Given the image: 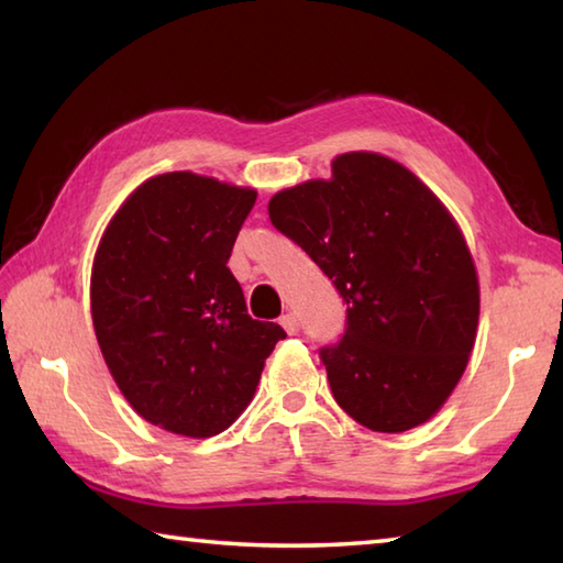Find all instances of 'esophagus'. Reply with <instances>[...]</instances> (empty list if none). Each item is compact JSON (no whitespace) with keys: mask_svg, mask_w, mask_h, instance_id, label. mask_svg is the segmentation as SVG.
Segmentation results:
<instances>
[{"mask_svg":"<svg viewBox=\"0 0 563 563\" xmlns=\"http://www.w3.org/2000/svg\"><path fill=\"white\" fill-rule=\"evenodd\" d=\"M280 324H283V329L290 333V336H295L297 331H300V319H297L292 312H288V314H283L280 317Z\"/></svg>","mask_w":563,"mask_h":563,"instance_id":"obj_1","label":"esophagus"}]
</instances>
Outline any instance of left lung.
Here are the masks:
<instances>
[{
    "instance_id": "left-lung-1",
    "label": "left lung",
    "mask_w": 563,
    "mask_h": 563,
    "mask_svg": "<svg viewBox=\"0 0 563 563\" xmlns=\"http://www.w3.org/2000/svg\"><path fill=\"white\" fill-rule=\"evenodd\" d=\"M329 181L275 194L268 214L345 302L341 341L319 349L333 399L377 433L426 423L457 385L479 324V280L460 227L404 169L341 154Z\"/></svg>"
}]
</instances>
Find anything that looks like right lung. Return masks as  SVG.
<instances>
[{
    "mask_svg": "<svg viewBox=\"0 0 563 563\" xmlns=\"http://www.w3.org/2000/svg\"><path fill=\"white\" fill-rule=\"evenodd\" d=\"M256 190L154 176L115 212L93 258L91 319L118 389L169 433L210 438L254 397L288 333L251 319L227 261Z\"/></svg>",
    "mask_w": 563,
    "mask_h": 563,
    "instance_id": "add662e5",
    "label": "right lung"
}]
</instances>
